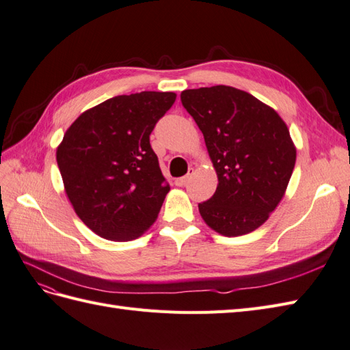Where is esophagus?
I'll use <instances>...</instances> for the list:
<instances>
[{
	"instance_id": "1",
	"label": "esophagus",
	"mask_w": 350,
	"mask_h": 350,
	"mask_svg": "<svg viewBox=\"0 0 350 350\" xmlns=\"http://www.w3.org/2000/svg\"><path fill=\"white\" fill-rule=\"evenodd\" d=\"M189 178H191V173L189 174H186V176H183V177H178V178H176V186H185L187 182H189Z\"/></svg>"
}]
</instances>
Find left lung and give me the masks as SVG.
I'll return each instance as SVG.
<instances>
[{"mask_svg": "<svg viewBox=\"0 0 350 350\" xmlns=\"http://www.w3.org/2000/svg\"><path fill=\"white\" fill-rule=\"evenodd\" d=\"M180 98L219 178L211 198L198 204L202 220L223 237L260 228L284 198L295 164L286 124L273 107L235 87L185 90Z\"/></svg>", "mask_w": 350, "mask_h": 350, "instance_id": "obj_1", "label": "left lung"}]
</instances>
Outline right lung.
I'll use <instances>...</instances> for the list:
<instances>
[{"mask_svg":"<svg viewBox=\"0 0 350 350\" xmlns=\"http://www.w3.org/2000/svg\"><path fill=\"white\" fill-rule=\"evenodd\" d=\"M176 93L115 96L70 124L56 150L68 200L94 234L131 241L154 225L170 186L149 136Z\"/></svg>","mask_w":350,"mask_h":350,"instance_id":"add662e5","label":"right lung"}]
</instances>
